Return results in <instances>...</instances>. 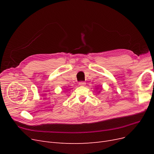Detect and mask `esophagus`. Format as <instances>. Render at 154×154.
<instances>
[{"label": "esophagus", "instance_id": "obj_1", "mask_svg": "<svg viewBox=\"0 0 154 154\" xmlns=\"http://www.w3.org/2000/svg\"><path fill=\"white\" fill-rule=\"evenodd\" d=\"M85 84L86 83L84 82H80V83H79V85H80V86H85Z\"/></svg>", "mask_w": 154, "mask_h": 154}]
</instances>
